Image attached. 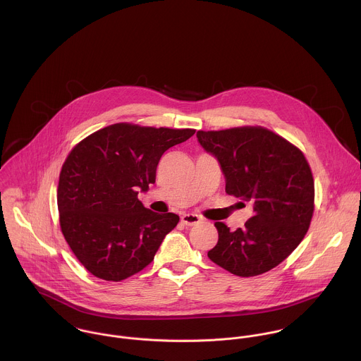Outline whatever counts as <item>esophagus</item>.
<instances>
[{
    "label": "esophagus",
    "instance_id": "esophagus-1",
    "mask_svg": "<svg viewBox=\"0 0 361 361\" xmlns=\"http://www.w3.org/2000/svg\"><path fill=\"white\" fill-rule=\"evenodd\" d=\"M202 221V218L199 216V215H196V214H185L183 216H182V222L185 224V225H189V226H192V225H195V224H199Z\"/></svg>",
    "mask_w": 361,
    "mask_h": 361
}]
</instances>
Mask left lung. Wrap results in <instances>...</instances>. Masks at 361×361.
Returning a JSON list of instances; mask_svg holds the SVG:
<instances>
[{"label": "left lung", "instance_id": "8db88e82", "mask_svg": "<svg viewBox=\"0 0 361 361\" xmlns=\"http://www.w3.org/2000/svg\"><path fill=\"white\" fill-rule=\"evenodd\" d=\"M197 139L215 155L225 192L252 202L245 228L215 222L218 242L208 252L216 265L238 276L264 274L300 245L314 212V179L299 147L262 126L199 130Z\"/></svg>", "mask_w": 361, "mask_h": 361}]
</instances>
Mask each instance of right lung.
<instances>
[{"mask_svg": "<svg viewBox=\"0 0 361 361\" xmlns=\"http://www.w3.org/2000/svg\"><path fill=\"white\" fill-rule=\"evenodd\" d=\"M195 132L121 122L89 135L71 150L56 190L59 226L90 274L119 282L154 259L179 216L150 211L137 190L146 192L154 183L162 154Z\"/></svg>", "mask_w": 361, "mask_h": 361, "instance_id": "1", "label": "right lung"}]
</instances>
